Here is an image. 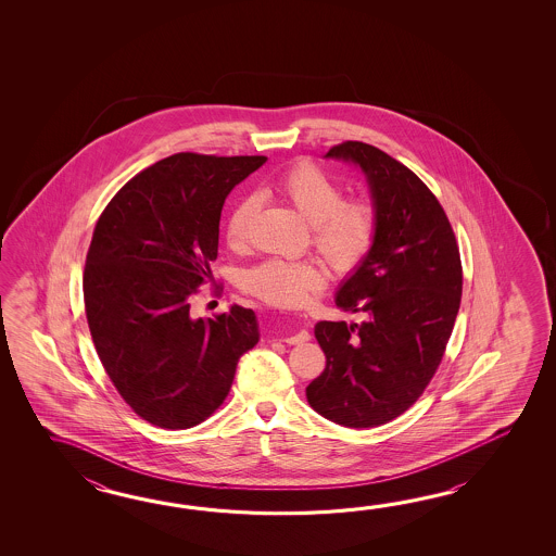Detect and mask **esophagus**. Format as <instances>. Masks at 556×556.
<instances>
[{"label": "esophagus", "instance_id": "obj_1", "mask_svg": "<svg viewBox=\"0 0 556 556\" xmlns=\"http://www.w3.org/2000/svg\"><path fill=\"white\" fill-rule=\"evenodd\" d=\"M307 340H309V331L307 330H300L294 336H286L283 338V342L288 343V345H298V343H304Z\"/></svg>", "mask_w": 556, "mask_h": 556}]
</instances>
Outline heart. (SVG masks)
<instances>
[{
	"label": "heart",
	"mask_w": 556,
	"mask_h": 556,
	"mask_svg": "<svg viewBox=\"0 0 556 556\" xmlns=\"http://www.w3.org/2000/svg\"><path fill=\"white\" fill-rule=\"evenodd\" d=\"M273 189L312 223V242L333 270L350 273L366 261L378 237L379 216L374 202L366 197L343 199L342 182L309 161L286 168L274 180ZM256 208L254 197H242L230 208L225 223L230 249L247 244ZM324 283L321 262L309 258H266L242 274V288L273 306H304Z\"/></svg>",
	"instance_id": "obj_1"
}]
</instances>
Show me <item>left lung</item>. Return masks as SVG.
<instances>
[{
    "label": "left lung",
    "mask_w": 556,
    "mask_h": 556,
    "mask_svg": "<svg viewBox=\"0 0 556 556\" xmlns=\"http://www.w3.org/2000/svg\"><path fill=\"white\" fill-rule=\"evenodd\" d=\"M326 156L366 173L378 237L336 295L366 321H318L326 369L307 403L343 427H378L414 405L435 376L459 312L463 268L450 218L426 182L378 147L345 141Z\"/></svg>",
    "instance_id": "obj_1"
}]
</instances>
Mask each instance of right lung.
I'll return each mask as SVG.
<instances>
[{"mask_svg": "<svg viewBox=\"0 0 556 556\" xmlns=\"http://www.w3.org/2000/svg\"><path fill=\"white\" fill-rule=\"evenodd\" d=\"M266 156L177 153L118 190L94 225L84 298L94 350L118 395L163 429L199 426L223 405L240 355L258 343L250 307L192 318L213 282L228 192Z\"/></svg>", "mask_w": 556, "mask_h": 556, "instance_id": "obj_1", "label": "right lung"}]
</instances>
